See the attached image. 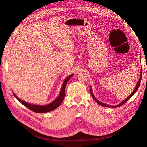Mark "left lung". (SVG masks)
I'll use <instances>...</instances> for the list:
<instances>
[{
  "mask_svg": "<svg viewBox=\"0 0 147 147\" xmlns=\"http://www.w3.org/2000/svg\"><path fill=\"white\" fill-rule=\"evenodd\" d=\"M141 78H142V70H141V72H140V78H139V82H138V83H137V85H136V88H135V89L134 90V91H132V92L131 93V95H129V96L128 97H127V98L125 99V100H124L123 101H122L121 103H120L119 104H118V105H115V106H110V105H107V104H104V103H102V102H100V101H99L98 100H97L96 97H94V96L93 95V93H92V89H91V86H90V92H91V96H92V97H93V99H94L97 103H98L99 105H102V106H104V107H112V108H114V107H120V106H121L122 105H123L124 103H126V102L131 97L134 95L135 93L136 92V91H137V90H138V88H139V86H140V82H141Z\"/></svg>",
  "mask_w": 147,
  "mask_h": 147,
  "instance_id": "8db88e82",
  "label": "left lung"
}]
</instances>
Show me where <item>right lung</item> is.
<instances>
[{
  "label": "right lung",
  "instance_id": "right-lung-1",
  "mask_svg": "<svg viewBox=\"0 0 147 147\" xmlns=\"http://www.w3.org/2000/svg\"><path fill=\"white\" fill-rule=\"evenodd\" d=\"M73 75H74V74L70 75H69V77H67L65 79V80H64V82L63 83V86H62V88H61V92L59 93V96L57 97L54 101L52 102L51 103L47 104L46 105H34V104H30L27 103V102L22 100L21 99L18 98V97L14 94V92H13V95H14V96L16 97V98L18 100V101H20L22 104L24 105V106H26V107L28 108L30 110H32V112H34L38 113H46V112H50V111H52V110H55L56 108L58 107L62 103V102L63 101V100L64 99V96H65V85L67 84V82H69L70 77H72Z\"/></svg>",
  "mask_w": 147,
  "mask_h": 147
}]
</instances>
